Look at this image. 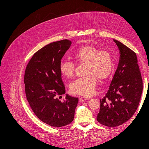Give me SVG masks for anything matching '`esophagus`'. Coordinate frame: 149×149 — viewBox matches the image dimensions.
<instances>
[{"label": "esophagus", "instance_id": "esophagus-1", "mask_svg": "<svg viewBox=\"0 0 149 149\" xmlns=\"http://www.w3.org/2000/svg\"><path fill=\"white\" fill-rule=\"evenodd\" d=\"M88 100V98L87 97H79V102L81 103H83V102H86V100Z\"/></svg>", "mask_w": 149, "mask_h": 149}]
</instances>
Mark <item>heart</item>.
Masks as SVG:
<instances>
[{"instance_id":"obj_1","label":"heart","mask_w":149,"mask_h":149,"mask_svg":"<svg viewBox=\"0 0 149 149\" xmlns=\"http://www.w3.org/2000/svg\"><path fill=\"white\" fill-rule=\"evenodd\" d=\"M74 58L80 63H87L85 77L80 78L70 85L74 94L90 96L94 94L97 84V78L104 80L112 73L114 62L112 53L108 50H100L92 46H86L79 49ZM61 74L66 77H72L75 72V64L68 60L62 61L59 65Z\"/></svg>"}]
</instances>
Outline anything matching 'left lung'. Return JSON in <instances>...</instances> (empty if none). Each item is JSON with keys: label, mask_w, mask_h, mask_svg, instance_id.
Returning <instances> with one entry per match:
<instances>
[{"label": "left lung", "mask_w": 149, "mask_h": 149, "mask_svg": "<svg viewBox=\"0 0 149 149\" xmlns=\"http://www.w3.org/2000/svg\"><path fill=\"white\" fill-rule=\"evenodd\" d=\"M120 52L117 70L105 96L100 100L97 120L115 127L129 120L136 112L143 91V80L136 53L114 40Z\"/></svg>", "instance_id": "1"}]
</instances>
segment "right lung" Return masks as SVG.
<instances>
[{"mask_svg":"<svg viewBox=\"0 0 149 149\" xmlns=\"http://www.w3.org/2000/svg\"><path fill=\"white\" fill-rule=\"evenodd\" d=\"M71 42L67 39L51 43L36 52L24 75L26 99L37 118L46 124L62 127L71 123L78 102V97L65 93L59 65Z\"/></svg>","mask_w":149,"mask_h":149,"instance_id":"right-lung-1","label":"right lung"}]
</instances>
